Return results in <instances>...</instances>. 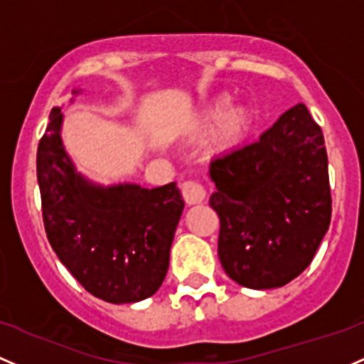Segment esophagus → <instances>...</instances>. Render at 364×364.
<instances>
[{
	"label": "esophagus",
	"mask_w": 364,
	"mask_h": 364,
	"mask_svg": "<svg viewBox=\"0 0 364 364\" xmlns=\"http://www.w3.org/2000/svg\"><path fill=\"white\" fill-rule=\"evenodd\" d=\"M181 190H183V198H185V202L188 203V205L200 203L203 202V198H205V188H203L198 181H193V179L183 183Z\"/></svg>",
	"instance_id": "esophagus-1"
}]
</instances>
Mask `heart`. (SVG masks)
<instances>
[{
	"instance_id": "b5f03b06",
	"label": "heart",
	"mask_w": 364,
	"mask_h": 364,
	"mask_svg": "<svg viewBox=\"0 0 364 364\" xmlns=\"http://www.w3.org/2000/svg\"><path fill=\"white\" fill-rule=\"evenodd\" d=\"M252 127V112L243 105L230 107V102L225 98L214 102L191 124V131L197 136L213 133L215 150H231L238 146L245 141Z\"/></svg>"
}]
</instances>
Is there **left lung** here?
I'll return each mask as SVG.
<instances>
[{
  "label": "left lung",
  "instance_id": "8db88e82",
  "mask_svg": "<svg viewBox=\"0 0 364 364\" xmlns=\"http://www.w3.org/2000/svg\"><path fill=\"white\" fill-rule=\"evenodd\" d=\"M210 207L221 221L218 255L238 285L278 289L313 261L331 218L321 127L297 103L257 141L209 166Z\"/></svg>",
  "mask_w": 364,
  "mask_h": 364
}]
</instances>
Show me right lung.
Here are the masks:
<instances>
[{
  "label": "right lung",
  "instance_id": "obj_1",
  "mask_svg": "<svg viewBox=\"0 0 364 364\" xmlns=\"http://www.w3.org/2000/svg\"><path fill=\"white\" fill-rule=\"evenodd\" d=\"M62 126V107H53L36 161L51 249L72 277L102 301L131 304L151 297L169 267L185 209L181 191L176 183L143 188L136 183L91 181L67 154Z\"/></svg>",
  "mask_w": 364,
  "mask_h": 364
}]
</instances>
